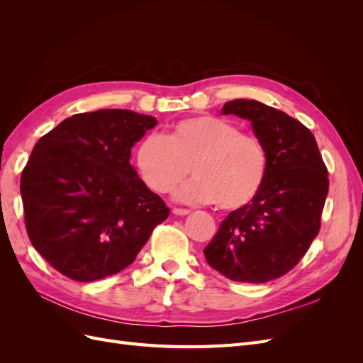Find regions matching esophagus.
I'll return each mask as SVG.
<instances>
[{
    "instance_id": "34e87169",
    "label": "esophagus",
    "mask_w": 363,
    "mask_h": 363,
    "mask_svg": "<svg viewBox=\"0 0 363 363\" xmlns=\"http://www.w3.org/2000/svg\"><path fill=\"white\" fill-rule=\"evenodd\" d=\"M172 213H174V215H179V216H183V215H188V213H189V208L174 207V208H172Z\"/></svg>"
}]
</instances>
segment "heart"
<instances>
[{
  "label": "heart",
  "instance_id": "heart-1",
  "mask_svg": "<svg viewBox=\"0 0 363 363\" xmlns=\"http://www.w3.org/2000/svg\"><path fill=\"white\" fill-rule=\"evenodd\" d=\"M136 164L151 191L167 194L191 171L195 179L179 191L180 200L238 211L262 191L269 157L257 136L242 133L232 121L199 115L175 123L164 138L142 139Z\"/></svg>",
  "mask_w": 363,
  "mask_h": 363
}]
</instances>
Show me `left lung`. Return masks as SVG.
Here are the masks:
<instances>
[{"mask_svg":"<svg viewBox=\"0 0 363 363\" xmlns=\"http://www.w3.org/2000/svg\"><path fill=\"white\" fill-rule=\"evenodd\" d=\"M223 113L251 121L269 168L259 195L227 215L204 256L230 280L267 283L289 272L320 232L327 167L312 131L288 113L256 100L228 101Z\"/></svg>","mask_w":363,"mask_h":363,"instance_id":"obj_1","label":"left lung"}]
</instances>
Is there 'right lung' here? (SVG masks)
<instances>
[{"label": "right lung", "mask_w": 363, "mask_h": 363, "mask_svg": "<svg viewBox=\"0 0 363 363\" xmlns=\"http://www.w3.org/2000/svg\"><path fill=\"white\" fill-rule=\"evenodd\" d=\"M156 118L123 108L79 113L43 135L21 175L27 235L50 265L75 281L133 263L169 207L130 164Z\"/></svg>", "instance_id": "obj_1"}]
</instances>
